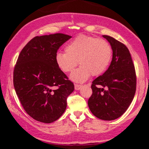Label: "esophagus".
<instances>
[{"label": "esophagus", "instance_id": "obj_1", "mask_svg": "<svg viewBox=\"0 0 149 149\" xmlns=\"http://www.w3.org/2000/svg\"><path fill=\"white\" fill-rule=\"evenodd\" d=\"M81 88H82V85H81L75 84V90H79Z\"/></svg>", "mask_w": 149, "mask_h": 149}]
</instances>
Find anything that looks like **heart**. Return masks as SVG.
Instances as JSON below:
<instances>
[{
  "label": "heart",
  "mask_w": 149,
  "mask_h": 149,
  "mask_svg": "<svg viewBox=\"0 0 149 149\" xmlns=\"http://www.w3.org/2000/svg\"><path fill=\"white\" fill-rule=\"evenodd\" d=\"M65 52L55 55L57 66L64 73L72 71L70 78L76 83H84L92 75L99 76L107 70L112 59L113 50L109 42L102 38L80 35L65 47Z\"/></svg>",
  "instance_id": "1"
}]
</instances>
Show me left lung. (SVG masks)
I'll use <instances>...</instances> for the list:
<instances>
[{"label":"left lung","instance_id":"8db88e82","mask_svg":"<svg viewBox=\"0 0 149 149\" xmlns=\"http://www.w3.org/2000/svg\"><path fill=\"white\" fill-rule=\"evenodd\" d=\"M103 37L112 47V61L104 74L92 81V94L88 104L97 118L113 120L120 117L132 102L136 92V73L127 47L113 37Z\"/></svg>","mask_w":149,"mask_h":149}]
</instances>
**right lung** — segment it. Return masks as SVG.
I'll list each match as a JSON object with an SVG mask.
<instances>
[{"instance_id":"obj_1","label":"right lung","mask_w":149,"mask_h":149,"mask_svg":"<svg viewBox=\"0 0 149 149\" xmlns=\"http://www.w3.org/2000/svg\"><path fill=\"white\" fill-rule=\"evenodd\" d=\"M71 36L63 33L36 36L19 55L13 84L25 111L36 120L51 123L66 109L74 85L55 61L57 50Z\"/></svg>"}]
</instances>
